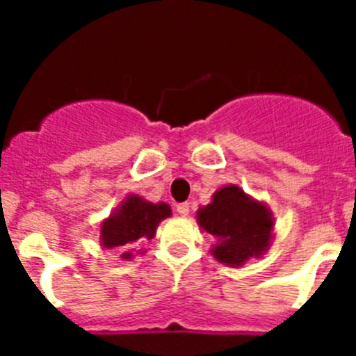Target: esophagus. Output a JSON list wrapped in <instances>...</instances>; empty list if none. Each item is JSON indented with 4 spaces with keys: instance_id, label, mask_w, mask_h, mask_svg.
Listing matches in <instances>:
<instances>
[{
    "instance_id": "esophagus-1",
    "label": "esophagus",
    "mask_w": 356,
    "mask_h": 356,
    "mask_svg": "<svg viewBox=\"0 0 356 356\" xmlns=\"http://www.w3.org/2000/svg\"><path fill=\"white\" fill-rule=\"evenodd\" d=\"M176 212L180 213V216H188V203H187V201H184V203H178V205H176Z\"/></svg>"
}]
</instances>
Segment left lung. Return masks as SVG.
I'll return each instance as SVG.
<instances>
[{
    "mask_svg": "<svg viewBox=\"0 0 356 356\" xmlns=\"http://www.w3.org/2000/svg\"><path fill=\"white\" fill-rule=\"evenodd\" d=\"M197 222L219 238L212 253L228 266L237 267L251 257H260L271 241L273 219L267 209L235 185L219 188L212 203L200 210Z\"/></svg>",
    "mask_w": 356,
    "mask_h": 356,
    "instance_id": "obj_1",
    "label": "left lung"
}]
</instances>
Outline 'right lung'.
<instances>
[{"mask_svg":"<svg viewBox=\"0 0 356 356\" xmlns=\"http://www.w3.org/2000/svg\"><path fill=\"white\" fill-rule=\"evenodd\" d=\"M169 216L171 209L165 203L153 205L137 196H130L114 217L103 222V246L130 250L137 241L155 237L159 222ZM122 259H131V251L122 253Z\"/></svg>","mask_w":356,"mask_h":356,"instance_id":"obj_1","label":"right lung"}]
</instances>
